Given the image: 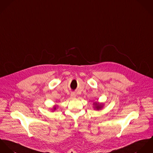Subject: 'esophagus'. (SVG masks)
Wrapping results in <instances>:
<instances>
[{"mask_svg":"<svg viewBox=\"0 0 153 153\" xmlns=\"http://www.w3.org/2000/svg\"><path fill=\"white\" fill-rule=\"evenodd\" d=\"M70 96H71V98L74 99L76 97V94L74 93H71L70 94Z\"/></svg>","mask_w":153,"mask_h":153,"instance_id":"esophagus-1","label":"esophagus"}]
</instances>
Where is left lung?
<instances>
[{"label": "left lung", "mask_w": 153, "mask_h": 153, "mask_svg": "<svg viewBox=\"0 0 153 153\" xmlns=\"http://www.w3.org/2000/svg\"><path fill=\"white\" fill-rule=\"evenodd\" d=\"M93 108L94 110H102L104 106V104L102 103V102H93Z\"/></svg>", "instance_id": "1"}]
</instances>
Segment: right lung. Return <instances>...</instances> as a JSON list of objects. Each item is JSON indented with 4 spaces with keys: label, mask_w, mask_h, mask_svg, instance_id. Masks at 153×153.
<instances>
[{
    "label": "right lung",
    "mask_w": 153,
    "mask_h": 153,
    "mask_svg": "<svg viewBox=\"0 0 153 153\" xmlns=\"http://www.w3.org/2000/svg\"><path fill=\"white\" fill-rule=\"evenodd\" d=\"M56 107H56V106L54 105V107L52 108L51 110H53V111H54V110H56Z\"/></svg>",
    "instance_id": "right-lung-1"
}]
</instances>
